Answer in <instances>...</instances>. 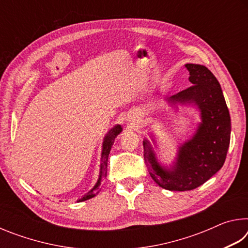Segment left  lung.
<instances>
[{
	"mask_svg": "<svg viewBox=\"0 0 248 248\" xmlns=\"http://www.w3.org/2000/svg\"><path fill=\"white\" fill-rule=\"evenodd\" d=\"M189 71L190 87L166 98L170 107L177 105L195 106L200 112L201 123L195 133L180 143L173 165L163 166L153 144L143 140L144 161L151 177L159 187L170 191L192 190L210 179L223 166L231 138V117L221 85L204 65L186 64Z\"/></svg>",
	"mask_w": 248,
	"mask_h": 248,
	"instance_id": "obj_1",
	"label": "left lung"
}]
</instances>
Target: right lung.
<instances>
[{"instance_id": "right-lung-1", "label": "right lung", "mask_w": 248, "mask_h": 248, "mask_svg": "<svg viewBox=\"0 0 248 248\" xmlns=\"http://www.w3.org/2000/svg\"><path fill=\"white\" fill-rule=\"evenodd\" d=\"M121 131H123V127H121L120 124H116L115 127L109 130L106 136H105L104 141H103L102 157H100V170H99V176H98L97 183L95 184V186L92 188V189L87 192V194L84 195L82 198L78 199V202H82V201H85V200L93 198V197H95L99 192L103 179L106 178V176H107L108 155H109V153H110L111 146H112V144H114L115 139Z\"/></svg>"}]
</instances>
